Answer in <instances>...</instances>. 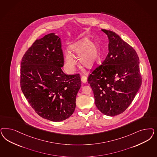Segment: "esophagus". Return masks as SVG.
I'll return each mask as SVG.
<instances>
[{
  "label": "esophagus",
  "mask_w": 157,
  "mask_h": 157,
  "mask_svg": "<svg viewBox=\"0 0 157 157\" xmlns=\"http://www.w3.org/2000/svg\"><path fill=\"white\" fill-rule=\"evenodd\" d=\"M81 81L83 83H86L87 82V78L86 76H82L81 78Z\"/></svg>",
  "instance_id": "esophagus-1"
}]
</instances>
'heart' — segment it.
Instances as JSON below:
<instances>
[{"instance_id": "obj_1", "label": "heart", "mask_w": 157, "mask_h": 157, "mask_svg": "<svg viewBox=\"0 0 157 157\" xmlns=\"http://www.w3.org/2000/svg\"><path fill=\"white\" fill-rule=\"evenodd\" d=\"M70 49L75 56H78V61L81 66L91 69L96 66L100 60L101 53L98 44L91 41L89 38H84L71 44ZM70 51L65 52L67 68L70 71L75 70L76 62Z\"/></svg>"}]
</instances>
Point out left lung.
Returning a JSON list of instances; mask_svg holds the SVG:
<instances>
[{"label": "left lung", "mask_w": 157, "mask_h": 157, "mask_svg": "<svg viewBox=\"0 0 157 157\" xmlns=\"http://www.w3.org/2000/svg\"><path fill=\"white\" fill-rule=\"evenodd\" d=\"M101 31L109 39V53L88 81L98 109L105 115L115 116L127 109L141 86L139 59L135 50L116 33Z\"/></svg>", "instance_id": "1"}]
</instances>
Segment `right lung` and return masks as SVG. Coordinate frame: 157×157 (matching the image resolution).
<instances>
[{"mask_svg":"<svg viewBox=\"0 0 157 157\" xmlns=\"http://www.w3.org/2000/svg\"><path fill=\"white\" fill-rule=\"evenodd\" d=\"M61 38L56 33L37 39L21 64V88L36 113L51 121H63L76 108L81 87L79 74H65Z\"/></svg>","mask_w":157,"mask_h":157,"instance_id":"right-lung-1","label":"right lung"}]
</instances>
